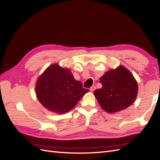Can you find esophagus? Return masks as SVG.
I'll return each mask as SVG.
<instances>
[{
  "label": "esophagus",
  "mask_w": 160,
  "mask_h": 160,
  "mask_svg": "<svg viewBox=\"0 0 160 160\" xmlns=\"http://www.w3.org/2000/svg\"><path fill=\"white\" fill-rule=\"evenodd\" d=\"M96 89V87L95 86H92V87L90 88V91H91V92H93Z\"/></svg>",
  "instance_id": "1"
}]
</instances>
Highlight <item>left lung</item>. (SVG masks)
I'll use <instances>...</instances> for the list:
<instances>
[{"instance_id":"obj_1","label":"left lung","mask_w":160,"mask_h":160,"mask_svg":"<svg viewBox=\"0 0 160 160\" xmlns=\"http://www.w3.org/2000/svg\"><path fill=\"white\" fill-rule=\"evenodd\" d=\"M102 88L94 95L101 107L108 113H115L132 105L138 92V84L134 78L124 67L112 69L100 78Z\"/></svg>"}]
</instances>
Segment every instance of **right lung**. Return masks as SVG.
I'll return each mask as SVG.
<instances>
[{
    "instance_id": "add662e5",
    "label": "right lung",
    "mask_w": 160,
    "mask_h": 160,
    "mask_svg": "<svg viewBox=\"0 0 160 160\" xmlns=\"http://www.w3.org/2000/svg\"><path fill=\"white\" fill-rule=\"evenodd\" d=\"M89 91L72 72L58 64L51 65L41 75L36 85L38 99L44 108L57 113H64L75 107Z\"/></svg>"
}]
</instances>
